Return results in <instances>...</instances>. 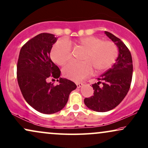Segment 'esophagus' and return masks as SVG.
<instances>
[{
  "label": "esophagus",
  "instance_id": "1",
  "mask_svg": "<svg viewBox=\"0 0 148 148\" xmlns=\"http://www.w3.org/2000/svg\"><path fill=\"white\" fill-rule=\"evenodd\" d=\"M76 85L77 88H81L82 86L84 85L83 83H81V82H76Z\"/></svg>",
  "mask_w": 148,
  "mask_h": 148
}]
</instances>
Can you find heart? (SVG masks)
I'll return each mask as SVG.
<instances>
[{"mask_svg":"<svg viewBox=\"0 0 148 148\" xmlns=\"http://www.w3.org/2000/svg\"><path fill=\"white\" fill-rule=\"evenodd\" d=\"M77 48L84 50L82 62H71L63 69L64 75L73 81H81L92 73L102 72L112 66L118 56V48L114 43L103 41L95 36H88L77 40ZM72 46L67 40L59 39L53 45L51 57L56 64L64 65L72 59Z\"/></svg>","mask_w":148,"mask_h":148,"instance_id":"heart-1","label":"heart"}]
</instances>
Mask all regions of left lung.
I'll use <instances>...</instances> for the list:
<instances>
[{
    "mask_svg": "<svg viewBox=\"0 0 148 148\" xmlns=\"http://www.w3.org/2000/svg\"><path fill=\"white\" fill-rule=\"evenodd\" d=\"M105 33L118 46L119 55L112 68L98 78V83L92 84L94 95L84 99L86 106L97 112H108L118 106L127 95L133 77V60L129 49L113 34L107 31Z\"/></svg>",
    "mask_w": 148,
    "mask_h": 148,
    "instance_id": "obj_1",
    "label": "left lung"
}]
</instances>
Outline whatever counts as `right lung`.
<instances>
[{
    "instance_id": "1",
    "label": "right lung",
    "mask_w": 148,
    "mask_h": 148,
    "mask_svg": "<svg viewBox=\"0 0 148 148\" xmlns=\"http://www.w3.org/2000/svg\"><path fill=\"white\" fill-rule=\"evenodd\" d=\"M56 41L52 34L35 36L22 47L17 64V78L23 97L42 114H54L62 109L71 92L77 88L74 82L60 77V69L51 60V49ZM51 78H58L59 85L49 82Z\"/></svg>"
}]
</instances>
